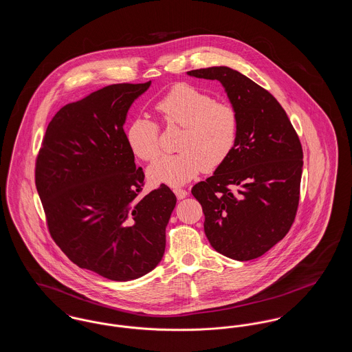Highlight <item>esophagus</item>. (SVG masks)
Returning a JSON list of instances; mask_svg holds the SVG:
<instances>
[{"mask_svg":"<svg viewBox=\"0 0 352 352\" xmlns=\"http://www.w3.org/2000/svg\"><path fill=\"white\" fill-rule=\"evenodd\" d=\"M173 191H174V194L177 195L178 199H184V198H186V197L188 195V192H187L186 190H184V188H174Z\"/></svg>","mask_w":352,"mask_h":352,"instance_id":"obj_1","label":"esophagus"}]
</instances>
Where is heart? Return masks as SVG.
<instances>
[{"instance_id": "1", "label": "heart", "mask_w": 352, "mask_h": 352, "mask_svg": "<svg viewBox=\"0 0 352 352\" xmlns=\"http://www.w3.org/2000/svg\"><path fill=\"white\" fill-rule=\"evenodd\" d=\"M162 122L168 128H182L174 155H164L148 168L151 184L182 186L201 170L214 171L234 151L239 135V118L234 107L219 102L199 88L187 83L173 85L155 102ZM125 138L134 155L153 161L158 157L160 126L137 116L126 126Z\"/></svg>"}]
</instances>
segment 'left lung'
<instances>
[{
	"label": "left lung",
	"instance_id": "1",
	"mask_svg": "<svg viewBox=\"0 0 352 352\" xmlns=\"http://www.w3.org/2000/svg\"><path fill=\"white\" fill-rule=\"evenodd\" d=\"M218 80L239 118L234 151L214 175L191 190L201 204L204 234L237 261L263 256L289 232L300 201L303 153L281 104L230 67L188 71Z\"/></svg>",
	"mask_w": 352,
	"mask_h": 352
}]
</instances>
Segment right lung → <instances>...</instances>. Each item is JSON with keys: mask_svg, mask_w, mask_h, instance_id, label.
<instances>
[{"mask_svg": "<svg viewBox=\"0 0 352 352\" xmlns=\"http://www.w3.org/2000/svg\"><path fill=\"white\" fill-rule=\"evenodd\" d=\"M151 82L112 84L60 108L35 162L51 237L79 268L131 281L158 265L177 198L166 184L140 197L124 132L126 113Z\"/></svg>", "mask_w": 352, "mask_h": 352, "instance_id": "add662e5", "label": "right lung"}]
</instances>
